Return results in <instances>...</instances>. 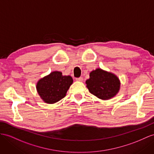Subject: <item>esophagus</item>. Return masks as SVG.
I'll list each match as a JSON object with an SVG mask.
<instances>
[{"label":"esophagus","mask_w":154,"mask_h":154,"mask_svg":"<svg viewBox=\"0 0 154 154\" xmlns=\"http://www.w3.org/2000/svg\"><path fill=\"white\" fill-rule=\"evenodd\" d=\"M76 81H83V78H82V77H79V78H76Z\"/></svg>","instance_id":"obj_1"}]
</instances>
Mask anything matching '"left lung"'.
I'll use <instances>...</instances> for the list:
<instances>
[{"mask_svg": "<svg viewBox=\"0 0 154 154\" xmlns=\"http://www.w3.org/2000/svg\"><path fill=\"white\" fill-rule=\"evenodd\" d=\"M86 84L90 93L103 100L115 96L120 87V82L116 75L100 68L90 73V78L86 81Z\"/></svg>", "mask_w": 154, "mask_h": 154, "instance_id": "1", "label": "left lung"}]
</instances>
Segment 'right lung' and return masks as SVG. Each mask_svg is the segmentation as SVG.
I'll return each mask as SVG.
<instances>
[{"instance_id":"1","label":"right lung","mask_w":154,"mask_h":154,"mask_svg":"<svg viewBox=\"0 0 154 154\" xmlns=\"http://www.w3.org/2000/svg\"><path fill=\"white\" fill-rule=\"evenodd\" d=\"M73 83L72 77L62 75L60 72H51L38 81L36 85L38 93L45 103H57L66 96L70 86Z\"/></svg>"}]
</instances>
